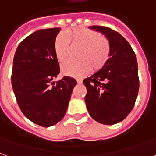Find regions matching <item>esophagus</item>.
<instances>
[{"mask_svg":"<svg viewBox=\"0 0 156 156\" xmlns=\"http://www.w3.org/2000/svg\"><path fill=\"white\" fill-rule=\"evenodd\" d=\"M76 81H77V83H78V84H81V83H82V80L77 79Z\"/></svg>","mask_w":156,"mask_h":156,"instance_id":"obj_1","label":"esophagus"}]
</instances>
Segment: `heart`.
<instances>
[{
  "label": "heart",
  "instance_id": "obj_1",
  "mask_svg": "<svg viewBox=\"0 0 156 156\" xmlns=\"http://www.w3.org/2000/svg\"><path fill=\"white\" fill-rule=\"evenodd\" d=\"M67 37L59 33L54 39V50L59 61L68 55L70 42L80 46L77 53V60H67L61 65L62 73L65 76L81 77L92 69L98 71L104 67L111 55L109 41L96 31L84 27H76L67 31Z\"/></svg>",
  "mask_w": 156,
  "mask_h": 156
}]
</instances>
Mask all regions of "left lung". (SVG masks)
<instances>
[{"instance_id": "left-lung-1", "label": "left lung", "mask_w": 156, "mask_h": 156, "mask_svg": "<svg viewBox=\"0 0 156 156\" xmlns=\"http://www.w3.org/2000/svg\"><path fill=\"white\" fill-rule=\"evenodd\" d=\"M89 28L102 33L109 41L111 55L104 67L84 80L87 89L84 101L93 119L112 125L127 117L137 99V58L129 43L119 32L102 26Z\"/></svg>"}]
</instances>
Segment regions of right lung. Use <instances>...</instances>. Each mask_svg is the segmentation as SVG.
Here are the masks:
<instances>
[{"mask_svg": "<svg viewBox=\"0 0 156 156\" xmlns=\"http://www.w3.org/2000/svg\"><path fill=\"white\" fill-rule=\"evenodd\" d=\"M60 27L41 29L19 44L13 61L11 83L22 112L35 124L49 127L67 112L76 80L64 76L53 81L60 72L54 50Z\"/></svg>", "mask_w": 156, "mask_h": 156, "instance_id": "add662e5", "label": "right lung"}]
</instances>
